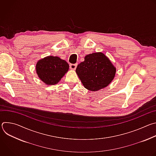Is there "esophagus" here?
Listing matches in <instances>:
<instances>
[{
	"mask_svg": "<svg viewBox=\"0 0 156 156\" xmlns=\"http://www.w3.org/2000/svg\"><path fill=\"white\" fill-rule=\"evenodd\" d=\"M76 66H77V64H76V63H75V64L70 63V69H72V70H75L76 68Z\"/></svg>",
	"mask_w": 156,
	"mask_h": 156,
	"instance_id": "1",
	"label": "esophagus"
}]
</instances>
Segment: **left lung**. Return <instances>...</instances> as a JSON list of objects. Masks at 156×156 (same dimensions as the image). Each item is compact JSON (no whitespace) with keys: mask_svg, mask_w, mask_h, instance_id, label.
<instances>
[{"mask_svg":"<svg viewBox=\"0 0 156 156\" xmlns=\"http://www.w3.org/2000/svg\"><path fill=\"white\" fill-rule=\"evenodd\" d=\"M76 72L83 86L91 91L107 86L115 76L116 69L102 53L87 55L78 65Z\"/></svg>","mask_w":156,"mask_h":156,"instance_id":"8db88e82","label":"left lung"}]
</instances>
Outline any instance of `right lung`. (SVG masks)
Segmentation results:
<instances>
[{
    "label": "right lung",
    "instance_id": "right-lung-1",
    "mask_svg": "<svg viewBox=\"0 0 156 156\" xmlns=\"http://www.w3.org/2000/svg\"><path fill=\"white\" fill-rule=\"evenodd\" d=\"M36 72L39 78L48 85L55 84L69 70V65L58 57L49 56L37 62Z\"/></svg>",
    "mask_w": 156,
    "mask_h": 156
}]
</instances>
